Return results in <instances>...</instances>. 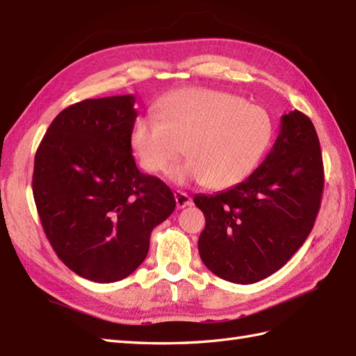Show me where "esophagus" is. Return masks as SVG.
<instances>
[{
	"label": "esophagus",
	"instance_id": "esophagus-1",
	"mask_svg": "<svg viewBox=\"0 0 356 356\" xmlns=\"http://www.w3.org/2000/svg\"><path fill=\"white\" fill-rule=\"evenodd\" d=\"M174 199H176V205H177V208H180V209L190 207L191 203H193L190 195H188L186 193L179 191V190L174 191Z\"/></svg>",
	"mask_w": 356,
	"mask_h": 356
}]
</instances>
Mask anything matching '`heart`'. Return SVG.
<instances>
[{"label":"heart","mask_w":356,"mask_h":356,"mask_svg":"<svg viewBox=\"0 0 356 356\" xmlns=\"http://www.w3.org/2000/svg\"><path fill=\"white\" fill-rule=\"evenodd\" d=\"M159 118L133 122L130 145L140 168L162 174L182 154L168 177L177 185L203 184L211 190L236 186L254 168L272 139V120L241 97L208 88H186L166 96Z\"/></svg>","instance_id":"b5f03b06"}]
</instances>
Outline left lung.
<instances>
[{
    "mask_svg": "<svg viewBox=\"0 0 356 356\" xmlns=\"http://www.w3.org/2000/svg\"><path fill=\"white\" fill-rule=\"evenodd\" d=\"M324 170L312 120L282 116L270 153L245 182L194 195L205 214L199 254L226 282L251 284L274 274L305 243L321 205Z\"/></svg>",
    "mask_w": 356,
    "mask_h": 356,
    "instance_id": "1",
    "label": "left lung"
}]
</instances>
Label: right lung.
I'll return each mask as SVG.
<instances>
[{"label":"right lung","instance_id":"1","mask_svg":"<svg viewBox=\"0 0 356 356\" xmlns=\"http://www.w3.org/2000/svg\"><path fill=\"white\" fill-rule=\"evenodd\" d=\"M133 95L86 99L63 110L35 156L33 197L56 255L96 283L138 269L149 236L176 200L161 179L136 166Z\"/></svg>","mask_w":356,"mask_h":356}]
</instances>
